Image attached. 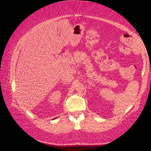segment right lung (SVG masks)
<instances>
[{
  "label": "right lung",
  "instance_id": "right-lung-1",
  "mask_svg": "<svg viewBox=\"0 0 151 151\" xmlns=\"http://www.w3.org/2000/svg\"><path fill=\"white\" fill-rule=\"evenodd\" d=\"M54 119H55V118H54Z\"/></svg>",
  "mask_w": 151,
  "mask_h": 151
}]
</instances>
